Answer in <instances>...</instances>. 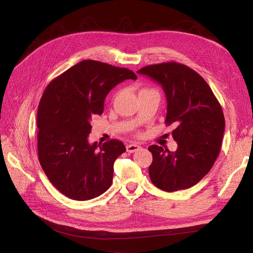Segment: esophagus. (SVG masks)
<instances>
[{"label": "esophagus", "instance_id": "esophagus-1", "mask_svg": "<svg viewBox=\"0 0 253 253\" xmlns=\"http://www.w3.org/2000/svg\"><path fill=\"white\" fill-rule=\"evenodd\" d=\"M139 149H140V145L135 144V143H133V144H127V145H126V151H127L128 153H134V152H136V151H138Z\"/></svg>", "mask_w": 253, "mask_h": 253}]
</instances>
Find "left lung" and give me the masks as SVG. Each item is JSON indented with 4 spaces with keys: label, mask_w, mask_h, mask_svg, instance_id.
Here are the masks:
<instances>
[{
    "label": "left lung",
    "mask_w": 253,
    "mask_h": 253,
    "mask_svg": "<svg viewBox=\"0 0 253 253\" xmlns=\"http://www.w3.org/2000/svg\"><path fill=\"white\" fill-rule=\"evenodd\" d=\"M137 73L162 85L167 97L166 124L176 126L172 136L178 144L175 152L150 145L151 181L166 192L195 186L219 154L225 131L219 102L202 76L183 64H153Z\"/></svg>",
    "instance_id": "1"
}]
</instances>
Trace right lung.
<instances>
[{"label":"right lung","instance_id":"obj_1","mask_svg":"<svg viewBox=\"0 0 253 253\" xmlns=\"http://www.w3.org/2000/svg\"><path fill=\"white\" fill-rule=\"evenodd\" d=\"M137 76L127 68L84 60L53 79L38 109V155L44 173L63 195L88 201L113 181L114 163L126 152L117 139L88 142L94 115L103 113L105 97L118 83Z\"/></svg>","mask_w":253,"mask_h":253}]
</instances>
